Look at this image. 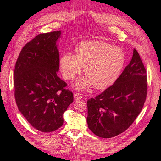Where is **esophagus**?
<instances>
[{
  "instance_id": "34e87169",
  "label": "esophagus",
  "mask_w": 161,
  "mask_h": 161,
  "mask_svg": "<svg viewBox=\"0 0 161 161\" xmlns=\"http://www.w3.org/2000/svg\"><path fill=\"white\" fill-rule=\"evenodd\" d=\"M81 99V97L79 93H75L74 94V99L75 100H80Z\"/></svg>"
}]
</instances>
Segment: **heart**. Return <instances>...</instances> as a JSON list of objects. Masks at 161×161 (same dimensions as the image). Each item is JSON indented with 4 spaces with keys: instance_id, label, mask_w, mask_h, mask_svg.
<instances>
[{
    "instance_id": "b5f03b06",
    "label": "heart",
    "mask_w": 161,
    "mask_h": 161,
    "mask_svg": "<svg viewBox=\"0 0 161 161\" xmlns=\"http://www.w3.org/2000/svg\"><path fill=\"white\" fill-rule=\"evenodd\" d=\"M126 62L124 52L119 47L101 40L80 42L75 54L62 53L59 59L62 75L65 80H72L84 67L86 75L75 84L78 89H86L94 85L106 89L119 78Z\"/></svg>"
}]
</instances>
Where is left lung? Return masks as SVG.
Wrapping results in <instances>:
<instances>
[{
	"instance_id": "1",
	"label": "left lung",
	"mask_w": 161,
	"mask_h": 161,
	"mask_svg": "<svg viewBox=\"0 0 161 161\" xmlns=\"http://www.w3.org/2000/svg\"><path fill=\"white\" fill-rule=\"evenodd\" d=\"M146 71L133 50L129 64L113 85L87 101L89 129L101 138L125 131L142 110L147 94Z\"/></svg>"
}]
</instances>
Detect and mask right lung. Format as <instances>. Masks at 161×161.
<instances>
[{
	"mask_svg": "<svg viewBox=\"0 0 161 161\" xmlns=\"http://www.w3.org/2000/svg\"><path fill=\"white\" fill-rule=\"evenodd\" d=\"M61 31L37 35L22 49L14 71L15 98L19 111L32 126L52 132L63 124L72 92L58 76V42Z\"/></svg>",
	"mask_w": 161,
	"mask_h": 161,
	"instance_id": "1",
	"label": "right lung"
}]
</instances>
